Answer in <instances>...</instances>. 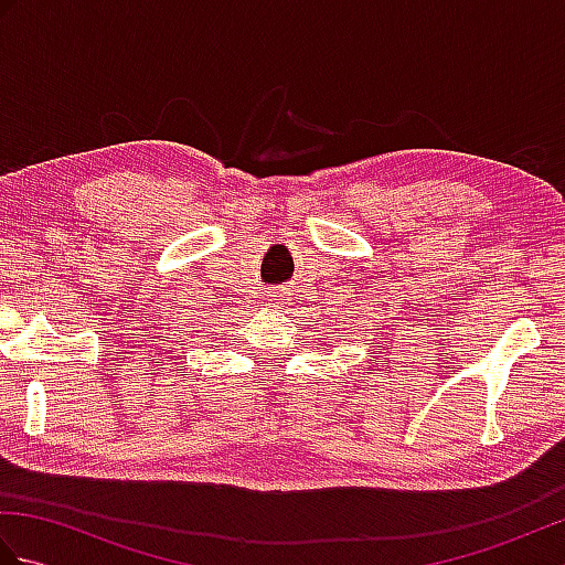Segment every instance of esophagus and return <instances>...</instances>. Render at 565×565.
<instances>
[{"mask_svg":"<svg viewBox=\"0 0 565 565\" xmlns=\"http://www.w3.org/2000/svg\"><path fill=\"white\" fill-rule=\"evenodd\" d=\"M269 301H271V306H284L286 301H289V298H286L284 286H281V289H271L269 291Z\"/></svg>","mask_w":565,"mask_h":565,"instance_id":"1","label":"esophagus"}]
</instances>
